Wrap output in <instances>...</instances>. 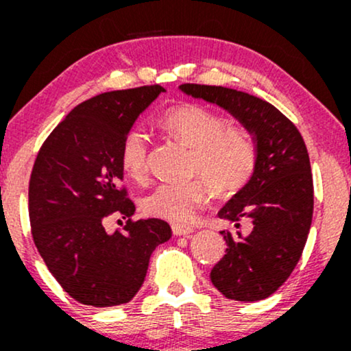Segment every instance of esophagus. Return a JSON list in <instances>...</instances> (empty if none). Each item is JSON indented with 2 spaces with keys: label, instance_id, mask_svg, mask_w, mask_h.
Returning <instances> with one entry per match:
<instances>
[{
  "label": "esophagus",
  "instance_id": "1",
  "mask_svg": "<svg viewBox=\"0 0 351 351\" xmlns=\"http://www.w3.org/2000/svg\"><path fill=\"white\" fill-rule=\"evenodd\" d=\"M171 231L175 236H186L191 234L195 229H193V226H188V224H173Z\"/></svg>",
  "mask_w": 351,
  "mask_h": 351
}]
</instances>
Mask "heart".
Masks as SVG:
<instances>
[{
    "mask_svg": "<svg viewBox=\"0 0 351 351\" xmlns=\"http://www.w3.org/2000/svg\"><path fill=\"white\" fill-rule=\"evenodd\" d=\"M162 128L191 150L189 175L203 176L219 195H234L247 186L259 160V148L247 128L229 127L223 115L199 104H181L165 112ZM148 138L132 128L120 147V165L136 183L148 180ZM208 188L201 178L184 183H162L142 201L145 215L183 223L206 199Z\"/></svg>",
    "mask_w": 351,
    "mask_h": 351,
    "instance_id": "1",
    "label": "heart"
}]
</instances>
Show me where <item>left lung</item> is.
I'll return each instance as SVG.
<instances>
[{
	"label": "left lung",
	"mask_w": 351,
	"mask_h": 351,
	"mask_svg": "<svg viewBox=\"0 0 351 351\" xmlns=\"http://www.w3.org/2000/svg\"><path fill=\"white\" fill-rule=\"evenodd\" d=\"M193 97L226 108L254 135L259 160L247 186L217 213L234 223L221 231L228 247L211 271L213 285L226 299L263 300L289 279L307 243L313 215V180L299 128L272 104L221 86L181 84ZM243 220L252 232L237 229Z\"/></svg>",
	"instance_id": "8db88e82"
}]
</instances>
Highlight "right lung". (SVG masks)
I'll list each match as a JSON object with an SVG mask.
<instances>
[{
    "mask_svg": "<svg viewBox=\"0 0 351 351\" xmlns=\"http://www.w3.org/2000/svg\"><path fill=\"white\" fill-rule=\"evenodd\" d=\"M165 88L112 90L79 104L44 140L31 171L29 223L49 272L84 305L127 304L142 287L152 252L171 237L162 219H132L120 147ZM127 217L114 235L106 217Z\"/></svg>",
    "mask_w": 351,
    "mask_h": 351,
    "instance_id": "1",
    "label": "right lung"
}]
</instances>
